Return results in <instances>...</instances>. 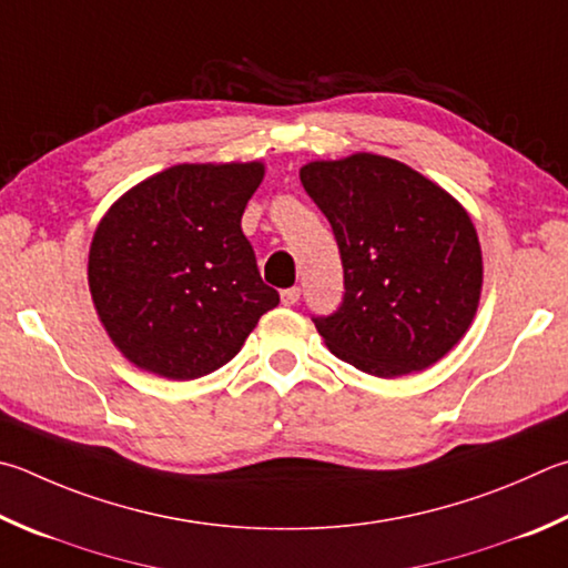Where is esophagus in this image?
Masks as SVG:
<instances>
[{
  "instance_id": "34e87169",
  "label": "esophagus",
  "mask_w": 568,
  "mask_h": 568,
  "mask_svg": "<svg viewBox=\"0 0 568 568\" xmlns=\"http://www.w3.org/2000/svg\"><path fill=\"white\" fill-rule=\"evenodd\" d=\"M281 301H283V305H295L297 301H301V287L297 285H293V287H285V291L281 293Z\"/></svg>"
}]
</instances>
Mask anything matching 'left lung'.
I'll return each instance as SVG.
<instances>
[{
    "mask_svg": "<svg viewBox=\"0 0 568 568\" xmlns=\"http://www.w3.org/2000/svg\"><path fill=\"white\" fill-rule=\"evenodd\" d=\"M329 221L345 293L313 323L327 347L377 377L419 373L467 333L481 248L467 211L422 173L375 153L301 169Z\"/></svg>",
    "mask_w": 568,
    "mask_h": 568,
    "instance_id": "8db88e82",
    "label": "left lung"
}]
</instances>
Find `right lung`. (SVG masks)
I'll use <instances>...</instances> for the list:
<instances>
[{
    "instance_id": "obj_1",
    "label": "right lung",
    "mask_w": 568,
    "mask_h": 568,
    "mask_svg": "<svg viewBox=\"0 0 568 568\" xmlns=\"http://www.w3.org/2000/svg\"><path fill=\"white\" fill-rule=\"evenodd\" d=\"M261 181V163H183L133 185L101 219L89 287L133 365L169 379L209 375L281 303L241 229Z\"/></svg>"
}]
</instances>
